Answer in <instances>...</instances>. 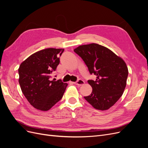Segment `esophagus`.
Wrapping results in <instances>:
<instances>
[{"instance_id":"esophagus-1","label":"esophagus","mask_w":148,"mask_h":148,"mask_svg":"<svg viewBox=\"0 0 148 148\" xmlns=\"http://www.w3.org/2000/svg\"><path fill=\"white\" fill-rule=\"evenodd\" d=\"M74 83L75 84L78 85V86H82V85H83L84 84V82L83 81V80H82V79H79V80H78L77 82H75Z\"/></svg>"}]
</instances>
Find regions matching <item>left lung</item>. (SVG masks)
I'll list each match as a JSON object with an SVG mask.
<instances>
[{"mask_svg":"<svg viewBox=\"0 0 148 148\" xmlns=\"http://www.w3.org/2000/svg\"><path fill=\"white\" fill-rule=\"evenodd\" d=\"M74 51L82 57L90 73L96 76V81H88L92 91L84 99L97 110L109 109L122 96L126 87V63L109 49L95 43L81 45Z\"/></svg>","mask_w":148,"mask_h":148,"instance_id":"8db88e82","label":"left lung"}]
</instances>
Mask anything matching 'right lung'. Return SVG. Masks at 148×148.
Instances as JSON below:
<instances>
[{
	"instance_id": "1",
	"label": "right lung",
	"mask_w": 148,
	"mask_h": 148,
	"mask_svg": "<svg viewBox=\"0 0 148 148\" xmlns=\"http://www.w3.org/2000/svg\"><path fill=\"white\" fill-rule=\"evenodd\" d=\"M64 49L47 48L28 57L18 69L19 83L26 99L34 108L47 111L63 96L68 84L52 79Z\"/></svg>"
}]
</instances>
